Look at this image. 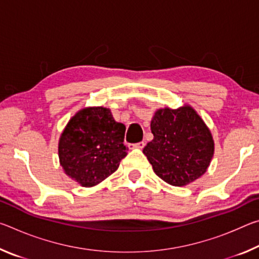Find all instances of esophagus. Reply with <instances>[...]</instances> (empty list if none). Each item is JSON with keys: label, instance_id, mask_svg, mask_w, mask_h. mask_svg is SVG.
<instances>
[{"label": "esophagus", "instance_id": "obj_1", "mask_svg": "<svg viewBox=\"0 0 259 259\" xmlns=\"http://www.w3.org/2000/svg\"><path fill=\"white\" fill-rule=\"evenodd\" d=\"M135 148H139V150H142V148H144V146H145V143L144 142H139L137 144H134L133 145Z\"/></svg>", "mask_w": 259, "mask_h": 259}]
</instances>
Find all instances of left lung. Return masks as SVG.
I'll return each mask as SVG.
<instances>
[{"instance_id":"1","label":"left lung","mask_w":259,"mask_h":259,"mask_svg":"<svg viewBox=\"0 0 259 259\" xmlns=\"http://www.w3.org/2000/svg\"><path fill=\"white\" fill-rule=\"evenodd\" d=\"M151 130L154 138L143 153L161 179L170 185L184 186L207 171L213 155V140L192 107L159 109Z\"/></svg>"}]
</instances>
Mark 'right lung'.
<instances>
[{
  "instance_id": "1",
  "label": "right lung",
  "mask_w": 259,
  "mask_h": 259,
  "mask_svg": "<svg viewBox=\"0 0 259 259\" xmlns=\"http://www.w3.org/2000/svg\"><path fill=\"white\" fill-rule=\"evenodd\" d=\"M124 124L104 107L76 113L61 134L59 160L65 172L82 186H94L119 168L126 155Z\"/></svg>"
}]
</instances>
